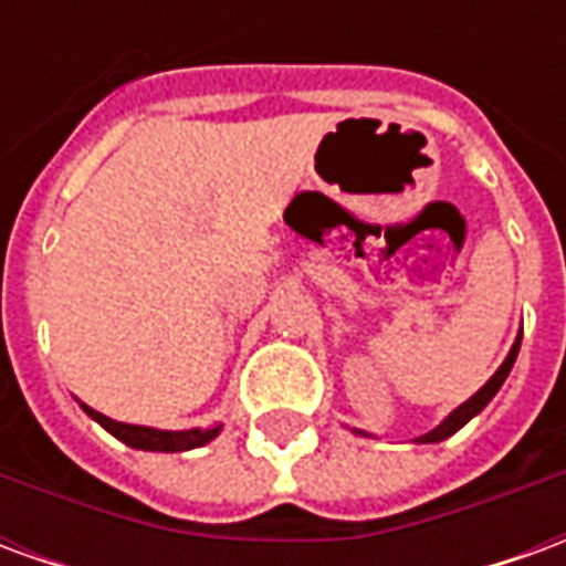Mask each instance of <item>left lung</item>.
Here are the masks:
<instances>
[{"instance_id":"obj_1","label":"left lung","mask_w":566,"mask_h":566,"mask_svg":"<svg viewBox=\"0 0 566 566\" xmlns=\"http://www.w3.org/2000/svg\"><path fill=\"white\" fill-rule=\"evenodd\" d=\"M518 345H522V336L515 339V345H512V352H510V355H506V360L500 364L497 373H494V376H491V379H488L485 385H482V388H479V391H475L473 397L467 400V403L458 406V409H454V412H451V416L437 427V430H430V433H424V437H418L416 442H439V439L451 437L454 430H461V427L467 424L470 418L479 416V412H482V409H485V406L491 403V397H494V394L500 391V385L506 381V376H510L512 364H515V355H518Z\"/></svg>"}]
</instances>
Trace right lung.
<instances>
[{
	"label": "right lung",
	"mask_w": 566,
	"mask_h": 566,
	"mask_svg": "<svg viewBox=\"0 0 566 566\" xmlns=\"http://www.w3.org/2000/svg\"><path fill=\"white\" fill-rule=\"evenodd\" d=\"M84 412H87L93 421H99L112 437H117L120 442H127V446H133V449H145V451L197 449V446H206L209 439L218 437V430H221V427H209V430H181V433H172V430H154V427L112 421V418H105L103 412H93L91 406H84Z\"/></svg>",
	"instance_id": "1"
}]
</instances>
